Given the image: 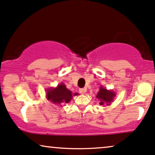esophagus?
<instances>
[{
    "label": "esophagus",
    "instance_id": "34e87169",
    "mask_svg": "<svg viewBox=\"0 0 155 155\" xmlns=\"http://www.w3.org/2000/svg\"><path fill=\"white\" fill-rule=\"evenodd\" d=\"M79 93L81 94H84V93H85L86 91H87V89H79Z\"/></svg>",
    "mask_w": 155,
    "mask_h": 155
}]
</instances>
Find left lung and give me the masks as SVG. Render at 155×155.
<instances>
[{
    "label": "left lung",
    "instance_id": "8db88e82",
    "mask_svg": "<svg viewBox=\"0 0 155 155\" xmlns=\"http://www.w3.org/2000/svg\"><path fill=\"white\" fill-rule=\"evenodd\" d=\"M115 97V93L113 91H108L107 89H103L102 87L100 88V90L98 92L97 98L100 99V105L109 104L113 100V98Z\"/></svg>",
    "mask_w": 155,
    "mask_h": 155
}]
</instances>
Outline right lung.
<instances>
[{
  "label": "right lung",
  "mask_w": 155,
  "mask_h": 155,
  "mask_svg": "<svg viewBox=\"0 0 155 155\" xmlns=\"http://www.w3.org/2000/svg\"><path fill=\"white\" fill-rule=\"evenodd\" d=\"M47 98L52 103L59 105L69 102L72 99V93L70 90L66 89L64 84H61L55 89H49L47 91Z\"/></svg>",
  "instance_id": "right-lung-1"
}]
</instances>
